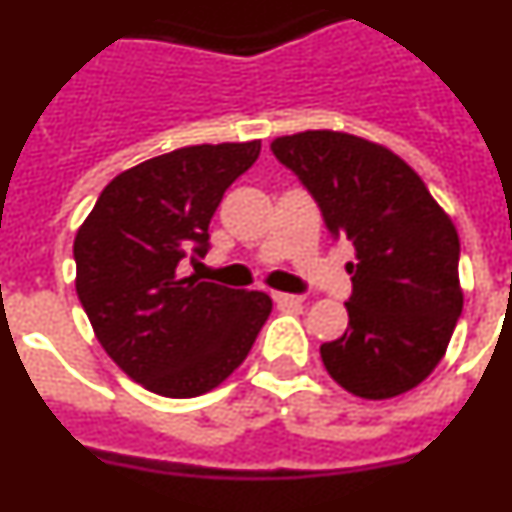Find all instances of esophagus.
<instances>
[{"label":"esophagus","instance_id":"obj_1","mask_svg":"<svg viewBox=\"0 0 512 512\" xmlns=\"http://www.w3.org/2000/svg\"><path fill=\"white\" fill-rule=\"evenodd\" d=\"M271 297H274V302L277 305H302V297L300 295H287V292H271Z\"/></svg>","mask_w":512,"mask_h":512}]
</instances>
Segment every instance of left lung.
<instances>
[{"label": "left lung", "instance_id": "obj_1", "mask_svg": "<svg viewBox=\"0 0 512 512\" xmlns=\"http://www.w3.org/2000/svg\"><path fill=\"white\" fill-rule=\"evenodd\" d=\"M323 210L333 235L354 243L348 330L323 343L328 374L351 395L390 400L443 359L464 307L459 233L418 174L390 148L338 130L271 143Z\"/></svg>", "mask_w": 512, "mask_h": 512}]
</instances>
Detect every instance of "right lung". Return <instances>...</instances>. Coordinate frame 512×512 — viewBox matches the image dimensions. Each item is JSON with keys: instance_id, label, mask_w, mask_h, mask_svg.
Masks as SVG:
<instances>
[{"instance_id": "1", "label": "right lung", "mask_w": 512, "mask_h": 512, "mask_svg": "<svg viewBox=\"0 0 512 512\" xmlns=\"http://www.w3.org/2000/svg\"><path fill=\"white\" fill-rule=\"evenodd\" d=\"M261 140L176 148L122 171L74 238L76 295L122 372L164 397L215 390L243 364L271 312L264 292L179 277L205 256L225 189L259 158Z\"/></svg>"}]
</instances>
